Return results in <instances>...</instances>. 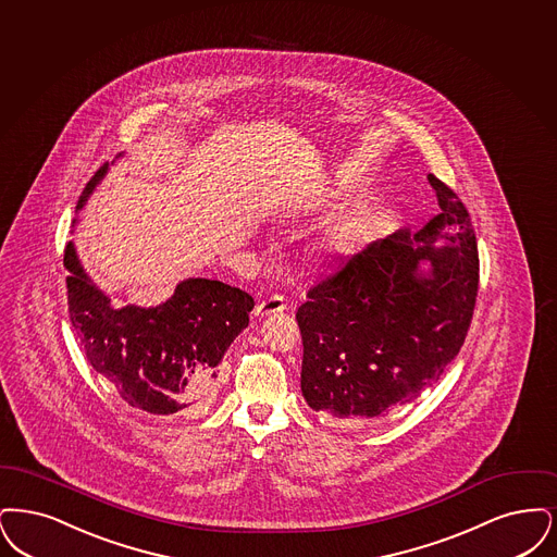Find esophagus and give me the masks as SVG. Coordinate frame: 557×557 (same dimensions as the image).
<instances>
[{"instance_id": "1", "label": "esophagus", "mask_w": 557, "mask_h": 557, "mask_svg": "<svg viewBox=\"0 0 557 557\" xmlns=\"http://www.w3.org/2000/svg\"><path fill=\"white\" fill-rule=\"evenodd\" d=\"M285 310H287L285 299H283L281 295H272V297H268V299L260 301V304L256 306V315H258V318H267V315L283 314Z\"/></svg>"}]
</instances>
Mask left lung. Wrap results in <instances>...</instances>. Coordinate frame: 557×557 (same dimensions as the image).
Segmentation results:
<instances>
[{
  "instance_id": "1",
  "label": "left lung",
  "mask_w": 557,
  "mask_h": 557,
  "mask_svg": "<svg viewBox=\"0 0 557 557\" xmlns=\"http://www.w3.org/2000/svg\"><path fill=\"white\" fill-rule=\"evenodd\" d=\"M441 212L370 243L297 310L301 393L322 416L376 418L413 404L460 354L479 249L460 197L429 174Z\"/></svg>"
}]
</instances>
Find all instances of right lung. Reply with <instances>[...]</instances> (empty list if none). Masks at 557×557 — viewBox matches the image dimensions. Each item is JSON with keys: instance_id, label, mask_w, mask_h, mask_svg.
Listing matches in <instances>:
<instances>
[{"instance_id": "obj_1", "label": "right lung", "mask_w": 557, "mask_h": 557, "mask_svg": "<svg viewBox=\"0 0 557 557\" xmlns=\"http://www.w3.org/2000/svg\"><path fill=\"white\" fill-rule=\"evenodd\" d=\"M108 170L106 162L87 183L76 212ZM64 268L74 333L87 362L122 399L151 416L203 410L216 391L218 366L249 324L253 297L220 281L187 278L160 306L116 308L85 272L73 242L66 245Z\"/></svg>"}]
</instances>
